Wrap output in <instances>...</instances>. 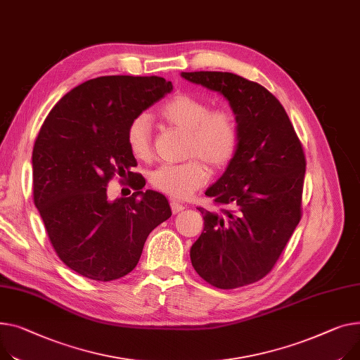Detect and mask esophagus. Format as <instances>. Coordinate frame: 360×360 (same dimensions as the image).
I'll return each instance as SVG.
<instances>
[{"mask_svg": "<svg viewBox=\"0 0 360 360\" xmlns=\"http://www.w3.org/2000/svg\"><path fill=\"white\" fill-rule=\"evenodd\" d=\"M171 210H172V212H174V214H178L179 211L185 210V207H184L182 204L176 202V201H172V202H171Z\"/></svg>", "mask_w": 360, "mask_h": 360, "instance_id": "esophagus-1", "label": "esophagus"}]
</instances>
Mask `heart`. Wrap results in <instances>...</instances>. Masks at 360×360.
<instances>
[{"label":"heart","mask_w":360,"mask_h":360,"mask_svg":"<svg viewBox=\"0 0 360 360\" xmlns=\"http://www.w3.org/2000/svg\"><path fill=\"white\" fill-rule=\"evenodd\" d=\"M165 122L188 133L179 165H162L149 175V184L175 200H185L208 181V169L220 172L233 162L240 145L236 115L224 108L212 110L210 103L189 94H178L160 108ZM127 146L139 160L153 156L152 129L148 115L140 114L127 129ZM205 162L202 164V162Z\"/></svg>","instance_id":"b5f03b06"}]
</instances>
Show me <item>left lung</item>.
Wrapping results in <instances>:
<instances>
[{
	"label": "left lung",
	"instance_id": "left-lung-1",
	"mask_svg": "<svg viewBox=\"0 0 360 360\" xmlns=\"http://www.w3.org/2000/svg\"><path fill=\"white\" fill-rule=\"evenodd\" d=\"M182 78L229 100L240 145L205 195L204 230L191 248L197 274L220 290L257 282L275 266L302 217L305 155L291 120L265 86L230 72H182Z\"/></svg>",
	"mask_w": 360,
	"mask_h": 360
}]
</instances>
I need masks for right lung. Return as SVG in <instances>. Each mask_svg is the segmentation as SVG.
<instances>
[{"instance_id":"add662e5","label":"right lung","mask_w":360,"mask_h":360,"mask_svg":"<svg viewBox=\"0 0 360 360\" xmlns=\"http://www.w3.org/2000/svg\"><path fill=\"white\" fill-rule=\"evenodd\" d=\"M172 91L159 77L89 79L58 101L33 148V200L65 265L108 282L131 272L149 233L172 215L166 197L148 189L127 146L131 120ZM135 189L108 202L115 175Z\"/></svg>"}]
</instances>
